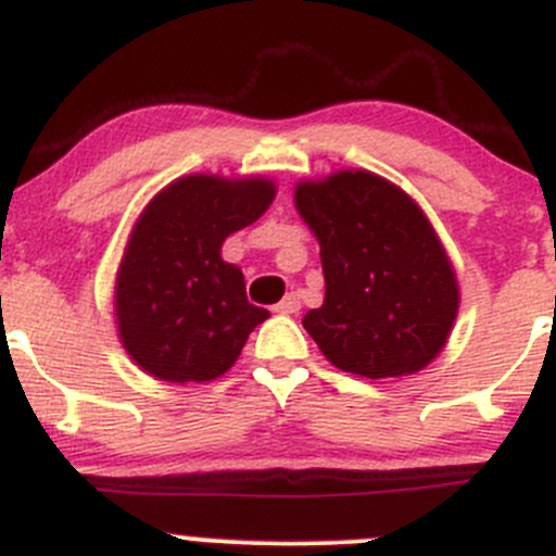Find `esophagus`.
I'll return each mask as SVG.
<instances>
[{"instance_id": "esophagus-1", "label": "esophagus", "mask_w": 556, "mask_h": 556, "mask_svg": "<svg viewBox=\"0 0 556 556\" xmlns=\"http://www.w3.org/2000/svg\"><path fill=\"white\" fill-rule=\"evenodd\" d=\"M299 309H301V301H299V295H295V293L285 295V299L279 301L277 306H274V312H277V314H299Z\"/></svg>"}]
</instances>
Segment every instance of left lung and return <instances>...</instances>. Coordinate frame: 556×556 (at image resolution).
Segmentation results:
<instances>
[{"mask_svg": "<svg viewBox=\"0 0 556 556\" xmlns=\"http://www.w3.org/2000/svg\"><path fill=\"white\" fill-rule=\"evenodd\" d=\"M319 242L325 301L304 328L341 371L417 374L444 350L457 317L454 268L433 226L397 185L363 169L295 188Z\"/></svg>", "mask_w": 556, "mask_h": 556, "instance_id": "1", "label": "left lung"}]
</instances>
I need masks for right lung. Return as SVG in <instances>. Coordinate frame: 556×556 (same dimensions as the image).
<instances>
[{
	"label": "right lung",
	"instance_id": "add662e5",
	"mask_svg": "<svg viewBox=\"0 0 556 556\" xmlns=\"http://www.w3.org/2000/svg\"><path fill=\"white\" fill-rule=\"evenodd\" d=\"M274 193L263 177L188 174L144 206L117 268L115 317L123 346L150 377L179 384L223 377L268 317L247 301L242 271L220 250Z\"/></svg>",
	"mask_w": 556,
	"mask_h": 556
}]
</instances>
